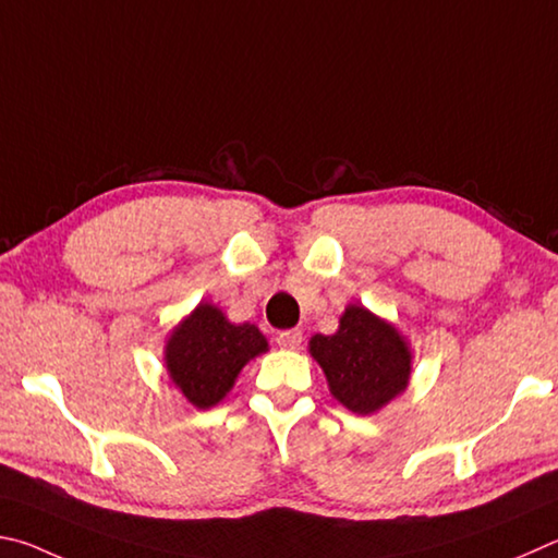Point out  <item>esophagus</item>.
Returning <instances> with one entry per match:
<instances>
[{"instance_id": "obj_1", "label": "esophagus", "mask_w": 558, "mask_h": 558, "mask_svg": "<svg viewBox=\"0 0 558 558\" xmlns=\"http://www.w3.org/2000/svg\"><path fill=\"white\" fill-rule=\"evenodd\" d=\"M301 340H304L301 330H284V333L277 336L279 348H284V350H296L301 345Z\"/></svg>"}]
</instances>
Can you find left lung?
<instances>
[{"label": "left lung", "mask_w": 558, "mask_h": 558, "mask_svg": "<svg viewBox=\"0 0 558 558\" xmlns=\"http://www.w3.org/2000/svg\"><path fill=\"white\" fill-rule=\"evenodd\" d=\"M308 353L324 369L333 399L360 416L377 414L404 395L412 379L407 336L360 304L345 306L333 336L311 338Z\"/></svg>", "instance_id": "obj_1"}]
</instances>
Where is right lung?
<instances>
[{
	"label": "right lung",
	"instance_id": "add662e5",
	"mask_svg": "<svg viewBox=\"0 0 558 558\" xmlns=\"http://www.w3.org/2000/svg\"><path fill=\"white\" fill-rule=\"evenodd\" d=\"M269 353L254 324H232L225 311L201 301L163 340V367L171 385L195 409L220 404L238 383L242 367Z\"/></svg>",
	"mask_w": 558,
	"mask_h": 558
}]
</instances>
